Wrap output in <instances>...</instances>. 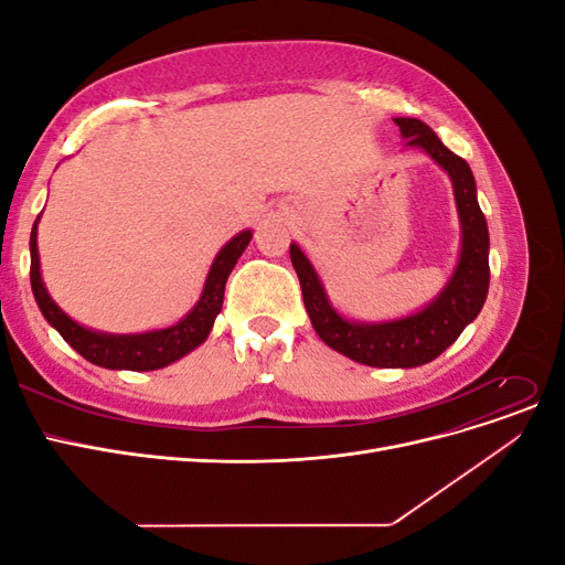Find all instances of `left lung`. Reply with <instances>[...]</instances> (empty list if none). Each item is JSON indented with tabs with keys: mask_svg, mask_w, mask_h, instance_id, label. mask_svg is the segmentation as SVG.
<instances>
[{
	"mask_svg": "<svg viewBox=\"0 0 565 565\" xmlns=\"http://www.w3.org/2000/svg\"><path fill=\"white\" fill-rule=\"evenodd\" d=\"M405 146L422 148L446 169L461 224L459 262L443 292L426 309L386 322H353L334 311L309 256L299 245H289V259L301 282L303 306L309 311L313 330L330 349L344 353L355 363L372 367H417L431 363L455 339L465 332L469 322L481 313L488 285V224L476 200V181L467 160L443 146L431 127L415 117H396Z\"/></svg>",
	"mask_w": 565,
	"mask_h": 565,
	"instance_id": "8db88e82",
	"label": "left lung"
}]
</instances>
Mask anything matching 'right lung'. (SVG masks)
<instances>
[{
  "mask_svg": "<svg viewBox=\"0 0 565 565\" xmlns=\"http://www.w3.org/2000/svg\"><path fill=\"white\" fill-rule=\"evenodd\" d=\"M40 221V216H38ZM38 221L30 233V285L32 295L40 306L42 316L51 328L71 344L82 358L89 363L108 370H134L148 372L160 370L169 363L179 361L185 353L198 349L204 339L210 337L214 318L221 313L224 303V289L233 266L241 259L245 247L252 241V231L237 233L231 243L221 247L216 259L204 280V289L188 316H183L172 328L152 330L141 334H108L82 328L71 316H65L56 301L49 297L40 273V254H38Z\"/></svg>",
  "mask_w": 565,
  "mask_h": 565,
  "instance_id": "right-lung-1",
  "label": "right lung"
}]
</instances>
